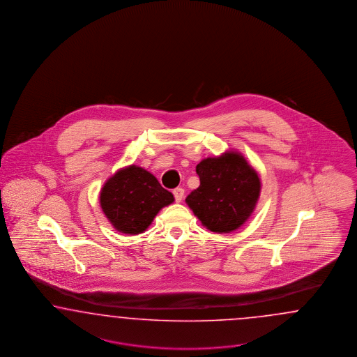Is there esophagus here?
<instances>
[{
    "label": "esophagus",
    "mask_w": 357,
    "mask_h": 357,
    "mask_svg": "<svg viewBox=\"0 0 357 357\" xmlns=\"http://www.w3.org/2000/svg\"><path fill=\"white\" fill-rule=\"evenodd\" d=\"M174 197H175V200L179 203V202H182V199H183L184 196V190L182 187H178V188H175L173 191Z\"/></svg>",
    "instance_id": "esophagus-1"
}]
</instances>
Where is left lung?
I'll return each instance as SVG.
<instances>
[{"label":"left lung","instance_id":"1","mask_svg":"<svg viewBox=\"0 0 357 357\" xmlns=\"http://www.w3.org/2000/svg\"><path fill=\"white\" fill-rule=\"evenodd\" d=\"M200 185L185 197L202 224L216 233L241 227L258 202L260 181L246 160L234 151L206 158L196 166Z\"/></svg>","mask_w":357,"mask_h":357}]
</instances>
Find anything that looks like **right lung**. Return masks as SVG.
<instances>
[{"label":"right lung","mask_w":357,"mask_h":357,"mask_svg":"<svg viewBox=\"0 0 357 357\" xmlns=\"http://www.w3.org/2000/svg\"><path fill=\"white\" fill-rule=\"evenodd\" d=\"M173 202V194L153 174L133 165L111 176L100 191L105 215L126 234L142 233L160 209Z\"/></svg>","instance_id":"right-lung-1"}]
</instances>
